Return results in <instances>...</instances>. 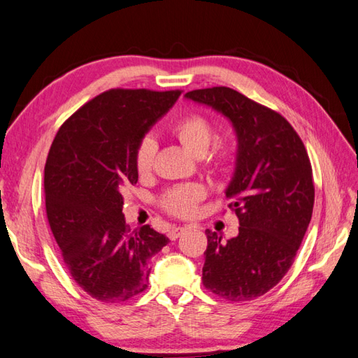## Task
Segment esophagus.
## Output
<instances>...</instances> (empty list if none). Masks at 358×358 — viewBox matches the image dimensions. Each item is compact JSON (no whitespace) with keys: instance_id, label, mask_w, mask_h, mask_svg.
<instances>
[{"instance_id":"1","label":"esophagus","mask_w":358,"mask_h":358,"mask_svg":"<svg viewBox=\"0 0 358 358\" xmlns=\"http://www.w3.org/2000/svg\"><path fill=\"white\" fill-rule=\"evenodd\" d=\"M186 232V227H181V226H175L169 231V238L171 240H177L178 237H181Z\"/></svg>"}]
</instances>
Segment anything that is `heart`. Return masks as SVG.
Masks as SVG:
<instances>
[{
    "mask_svg": "<svg viewBox=\"0 0 358 358\" xmlns=\"http://www.w3.org/2000/svg\"><path fill=\"white\" fill-rule=\"evenodd\" d=\"M173 132L187 149H191L199 155H203L209 149L212 138H214V126L200 113H192V115L180 120L173 126ZM157 150L158 146L154 136L146 135L140 140L134 154L135 171L140 177H148L154 171ZM235 159H237V148L229 141L217 144L210 154V162L220 169H229L235 163ZM204 199H206V187L203 185L181 183L167 189L159 199V204L171 215L189 218L195 215L199 204Z\"/></svg>",
    "mask_w": 358,
    "mask_h": 358,
    "instance_id": "obj_1",
    "label": "heart"
}]
</instances>
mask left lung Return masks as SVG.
Returning a JSON list of instances; mask_svg holds the SVG:
<instances>
[{
    "mask_svg": "<svg viewBox=\"0 0 358 358\" xmlns=\"http://www.w3.org/2000/svg\"><path fill=\"white\" fill-rule=\"evenodd\" d=\"M186 98L210 106L234 124L237 167L226 199L238 217L235 238L206 231L203 285L222 299L266 294L294 263L313 217V166L295 129L278 112L231 87L196 89Z\"/></svg>",
    "mask_w": 358,
    "mask_h": 358,
    "instance_id": "1",
    "label": "left lung"
}]
</instances>
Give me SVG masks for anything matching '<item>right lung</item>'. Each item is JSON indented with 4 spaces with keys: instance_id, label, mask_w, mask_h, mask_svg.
I'll list each match as a JSON object with an SVG mask.
<instances>
[{
    "instance_id": "right-lung-1",
    "label": "right lung",
    "mask_w": 358,
    "mask_h": 358,
    "mask_svg": "<svg viewBox=\"0 0 358 358\" xmlns=\"http://www.w3.org/2000/svg\"><path fill=\"white\" fill-rule=\"evenodd\" d=\"M183 90L110 89L67 118L44 166L45 214L63 262L83 291L104 303L148 289V260L169 238L143 226L131 231L123 191L136 185L134 154Z\"/></svg>"
}]
</instances>
